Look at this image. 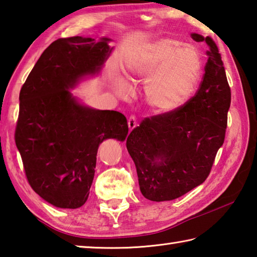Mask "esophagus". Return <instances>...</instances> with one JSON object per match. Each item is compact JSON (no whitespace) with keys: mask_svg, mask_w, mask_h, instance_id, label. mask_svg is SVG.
Masks as SVG:
<instances>
[{"mask_svg":"<svg viewBox=\"0 0 257 257\" xmlns=\"http://www.w3.org/2000/svg\"><path fill=\"white\" fill-rule=\"evenodd\" d=\"M128 127L130 130H133L134 128L137 127V118L135 115H130L128 119Z\"/></svg>","mask_w":257,"mask_h":257,"instance_id":"1","label":"esophagus"}]
</instances>
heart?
<instances>
[{"label": "heart", "instance_id": "obj_1", "mask_svg": "<svg viewBox=\"0 0 257 257\" xmlns=\"http://www.w3.org/2000/svg\"><path fill=\"white\" fill-rule=\"evenodd\" d=\"M201 59L193 47L180 41L161 38L145 47L128 67L134 83L146 82L145 100L158 113L171 112L183 105L197 88L201 77ZM121 96H128L132 86L124 80L115 82Z\"/></svg>", "mask_w": 257, "mask_h": 257}]
</instances>
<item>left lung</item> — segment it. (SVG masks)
Masks as SVG:
<instances>
[{
	"instance_id": "8db88e82",
	"label": "left lung",
	"mask_w": 257,
	"mask_h": 257,
	"mask_svg": "<svg viewBox=\"0 0 257 257\" xmlns=\"http://www.w3.org/2000/svg\"><path fill=\"white\" fill-rule=\"evenodd\" d=\"M208 45V60L197 93L171 112L145 118L127 138L139 188L152 201H170L203 183L225 141L231 93L211 37L191 35Z\"/></svg>"
}]
</instances>
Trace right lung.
<instances>
[{
  "label": "right lung",
  "mask_w": 257,
  "mask_h": 257,
  "mask_svg": "<svg viewBox=\"0 0 257 257\" xmlns=\"http://www.w3.org/2000/svg\"><path fill=\"white\" fill-rule=\"evenodd\" d=\"M108 41L80 36L55 40L21 87L16 145L32 190L55 207H82L99 145L128 135L122 113L87 108L68 91L81 77L100 71L112 50Z\"/></svg>",
  "instance_id": "right-lung-1"
}]
</instances>
